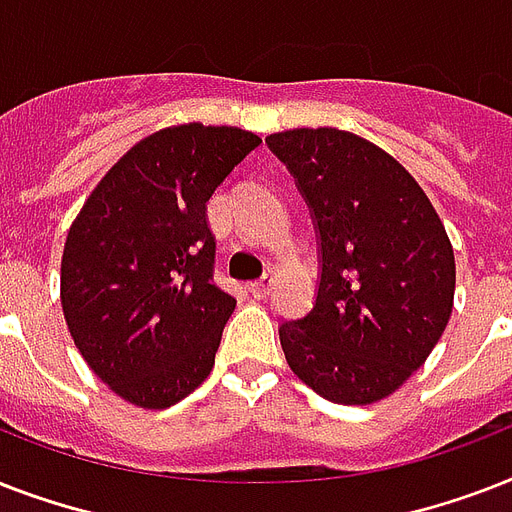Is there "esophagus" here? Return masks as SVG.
<instances>
[{"instance_id": "34e87169", "label": "esophagus", "mask_w": 512, "mask_h": 512, "mask_svg": "<svg viewBox=\"0 0 512 512\" xmlns=\"http://www.w3.org/2000/svg\"><path fill=\"white\" fill-rule=\"evenodd\" d=\"M271 287H273L271 276H263V279H257V281H252V284H249V292H252L255 297H265L268 292H271Z\"/></svg>"}]
</instances>
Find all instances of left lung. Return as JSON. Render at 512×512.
Wrapping results in <instances>:
<instances>
[{
	"label": "left lung",
	"mask_w": 512,
	"mask_h": 512,
	"mask_svg": "<svg viewBox=\"0 0 512 512\" xmlns=\"http://www.w3.org/2000/svg\"><path fill=\"white\" fill-rule=\"evenodd\" d=\"M265 143L297 177L321 244L313 311L279 327L289 369L327 401L377 404L444 335L452 241L420 183L366 138L297 127Z\"/></svg>",
	"instance_id": "1"
}]
</instances>
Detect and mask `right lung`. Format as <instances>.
Returning a JSON list of instances; mask_svg holds the SVG:
<instances>
[{
  "label": "right lung",
  "instance_id": "add662e5",
  "mask_svg": "<svg viewBox=\"0 0 512 512\" xmlns=\"http://www.w3.org/2000/svg\"><path fill=\"white\" fill-rule=\"evenodd\" d=\"M263 140L215 124L148 135L103 175L68 228L60 305L116 396L167 409L207 380L233 295L212 281L207 201Z\"/></svg>",
  "mask_w": 512,
  "mask_h": 512
}]
</instances>
